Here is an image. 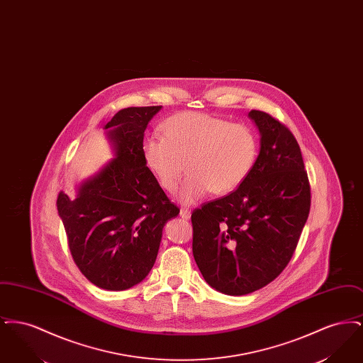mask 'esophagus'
<instances>
[{"label":"esophagus","instance_id":"esophagus-1","mask_svg":"<svg viewBox=\"0 0 363 363\" xmlns=\"http://www.w3.org/2000/svg\"><path fill=\"white\" fill-rule=\"evenodd\" d=\"M179 216L182 218V219H190V209L189 208H181V211H179Z\"/></svg>","mask_w":363,"mask_h":363}]
</instances>
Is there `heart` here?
I'll use <instances>...</instances> for the list:
<instances>
[{"label":"heart","instance_id":"heart-1","mask_svg":"<svg viewBox=\"0 0 363 363\" xmlns=\"http://www.w3.org/2000/svg\"><path fill=\"white\" fill-rule=\"evenodd\" d=\"M143 155L166 191L177 189L186 166L178 199L193 204L209 191L225 196L238 189L257 162L259 138L245 123L185 111L163 123V138L144 140Z\"/></svg>","mask_w":363,"mask_h":363}]
</instances>
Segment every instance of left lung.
<instances>
[{"label":"left lung","mask_w":363,"mask_h":363,"mask_svg":"<svg viewBox=\"0 0 363 363\" xmlns=\"http://www.w3.org/2000/svg\"><path fill=\"white\" fill-rule=\"evenodd\" d=\"M261 135L257 162L238 189L191 213L193 257L208 284L246 295L287 267L311 211V184L291 130L252 110Z\"/></svg>","instance_id":"obj_1"}]
</instances>
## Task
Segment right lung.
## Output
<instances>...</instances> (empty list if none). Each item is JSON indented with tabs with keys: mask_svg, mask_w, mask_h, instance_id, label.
<instances>
[{
	"mask_svg": "<svg viewBox=\"0 0 363 363\" xmlns=\"http://www.w3.org/2000/svg\"><path fill=\"white\" fill-rule=\"evenodd\" d=\"M162 106L126 107L104 129L116 159L82 185L57 196L70 255L80 272L110 291L133 287L155 264L162 230L179 213L145 166L144 130Z\"/></svg>",
	"mask_w": 363,
	"mask_h": 363,
	"instance_id": "1",
	"label": "right lung"
}]
</instances>
